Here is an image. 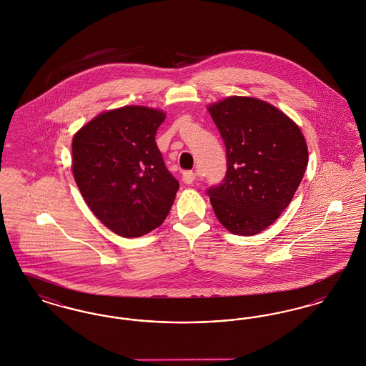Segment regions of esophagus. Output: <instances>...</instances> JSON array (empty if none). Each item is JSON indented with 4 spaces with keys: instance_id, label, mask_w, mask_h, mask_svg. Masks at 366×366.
I'll return each instance as SVG.
<instances>
[{
    "instance_id": "obj_1",
    "label": "esophagus",
    "mask_w": 366,
    "mask_h": 366,
    "mask_svg": "<svg viewBox=\"0 0 366 366\" xmlns=\"http://www.w3.org/2000/svg\"><path fill=\"white\" fill-rule=\"evenodd\" d=\"M194 179H196V173H193V172H184L182 173V181L185 182V184H193L194 182Z\"/></svg>"
}]
</instances>
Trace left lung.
Masks as SVG:
<instances>
[{
  "label": "left lung",
  "mask_w": 366,
  "mask_h": 366,
  "mask_svg": "<svg viewBox=\"0 0 366 366\" xmlns=\"http://www.w3.org/2000/svg\"><path fill=\"white\" fill-rule=\"evenodd\" d=\"M227 147L224 181L207 189L219 222L233 234L254 236L291 203L309 162L299 126L254 97L232 96L209 107Z\"/></svg>",
  "instance_id": "left-lung-1"
}]
</instances>
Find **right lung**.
Returning <instances> with one entry per match:
<instances>
[{"mask_svg": "<svg viewBox=\"0 0 366 366\" xmlns=\"http://www.w3.org/2000/svg\"><path fill=\"white\" fill-rule=\"evenodd\" d=\"M164 112L127 105L97 115L72 139V174L89 209L114 233L139 237L163 224L178 181L155 142Z\"/></svg>", "mask_w": 366, "mask_h": 366, "instance_id": "add662e5", "label": "right lung"}]
</instances>
